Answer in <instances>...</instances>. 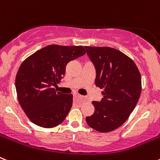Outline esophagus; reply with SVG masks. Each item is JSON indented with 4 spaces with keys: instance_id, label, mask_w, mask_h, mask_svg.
Wrapping results in <instances>:
<instances>
[{
    "instance_id": "esophagus-1",
    "label": "esophagus",
    "mask_w": 160,
    "mask_h": 160,
    "mask_svg": "<svg viewBox=\"0 0 160 160\" xmlns=\"http://www.w3.org/2000/svg\"><path fill=\"white\" fill-rule=\"evenodd\" d=\"M73 98H82L81 95H79V94H73Z\"/></svg>"
}]
</instances>
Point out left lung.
<instances>
[{
    "mask_svg": "<svg viewBox=\"0 0 160 160\" xmlns=\"http://www.w3.org/2000/svg\"><path fill=\"white\" fill-rule=\"evenodd\" d=\"M96 71V87L103 89L94 112L86 118L89 127L109 132L122 126L135 109L141 94V76L135 62L111 47L85 46Z\"/></svg>",
    "mask_w": 160,
    "mask_h": 160,
    "instance_id": "left-lung-1",
    "label": "left lung"
}]
</instances>
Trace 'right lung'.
<instances>
[{
    "mask_svg": "<svg viewBox=\"0 0 160 160\" xmlns=\"http://www.w3.org/2000/svg\"><path fill=\"white\" fill-rule=\"evenodd\" d=\"M86 53L83 46L50 45L22 63L16 76V90L22 110L36 125L54 128L63 122L72 107L73 95L53 87L62 78L70 61Z\"/></svg>",
    "mask_w": 160,
    "mask_h": 160,
    "instance_id": "obj_1",
    "label": "right lung"
}]
</instances>
